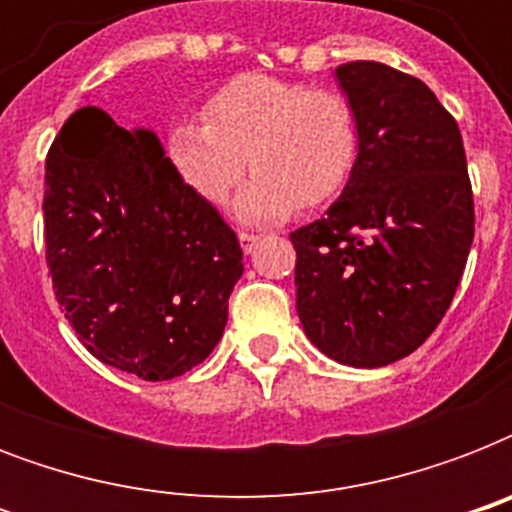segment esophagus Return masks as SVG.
Returning a JSON list of instances; mask_svg holds the SVG:
<instances>
[{"label": "esophagus", "instance_id": "1", "mask_svg": "<svg viewBox=\"0 0 512 512\" xmlns=\"http://www.w3.org/2000/svg\"><path fill=\"white\" fill-rule=\"evenodd\" d=\"M239 244H241V249H244V252H252V249H255V244H257V236L255 233H244L241 231L239 233Z\"/></svg>", "mask_w": 512, "mask_h": 512}]
</instances>
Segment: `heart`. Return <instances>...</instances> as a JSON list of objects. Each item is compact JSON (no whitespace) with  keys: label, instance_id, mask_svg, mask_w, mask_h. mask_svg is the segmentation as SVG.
I'll return each mask as SVG.
<instances>
[{"label":"heart","instance_id":"obj_1","mask_svg":"<svg viewBox=\"0 0 512 512\" xmlns=\"http://www.w3.org/2000/svg\"><path fill=\"white\" fill-rule=\"evenodd\" d=\"M167 156L196 196L225 204L249 167L236 201L244 223H281L297 207L335 201L356 172L361 124L342 92L279 76L244 74L207 100L204 122H177Z\"/></svg>","mask_w":512,"mask_h":512}]
</instances>
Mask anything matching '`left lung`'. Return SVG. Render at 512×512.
<instances>
[{"instance_id": "left-lung-1", "label": "left lung", "mask_w": 512, "mask_h": 512, "mask_svg": "<svg viewBox=\"0 0 512 512\" xmlns=\"http://www.w3.org/2000/svg\"><path fill=\"white\" fill-rule=\"evenodd\" d=\"M361 124L356 172L327 215L289 233L297 316L321 353L374 369L441 324L476 212L460 127L425 82L353 60L335 71Z\"/></svg>"}]
</instances>
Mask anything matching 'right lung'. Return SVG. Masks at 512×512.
I'll return each mask as SVG.
<instances>
[{"instance_id":"right-lung-1","label":"right lung","mask_w":512,"mask_h":512,"mask_svg":"<svg viewBox=\"0 0 512 512\" xmlns=\"http://www.w3.org/2000/svg\"><path fill=\"white\" fill-rule=\"evenodd\" d=\"M44 247L76 337L103 364L172 380L223 337L241 247L151 130L84 106L44 164Z\"/></svg>"}]
</instances>
